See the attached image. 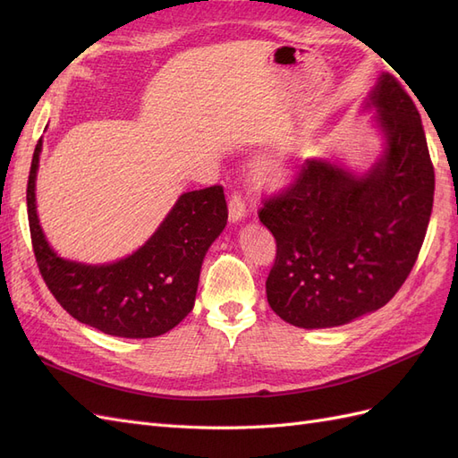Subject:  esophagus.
<instances>
[{
    "mask_svg": "<svg viewBox=\"0 0 458 458\" xmlns=\"http://www.w3.org/2000/svg\"><path fill=\"white\" fill-rule=\"evenodd\" d=\"M246 216V204L241 192H233L231 199H229V219L233 224H237V221L244 219Z\"/></svg>",
    "mask_w": 458,
    "mask_h": 458,
    "instance_id": "esophagus-1",
    "label": "esophagus"
}]
</instances>
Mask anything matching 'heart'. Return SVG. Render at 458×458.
I'll return each mask as SVG.
<instances>
[{
    "instance_id": "obj_1",
    "label": "heart",
    "mask_w": 458,
    "mask_h": 458,
    "mask_svg": "<svg viewBox=\"0 0 458 458\" xmlns=\"http://www.w3.org/2000/svg\"><path fill=\"white\" fill-rule=\"evenodd\" d=\"M271 175H273L275 179H283V177L286 175V170L281 168V165H273V168H271Z\"/></svg>"
}]
</instances>
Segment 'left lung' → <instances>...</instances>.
Listing matches in <instances>:
<instances>
[{"instance_id": "obj_1", "label": "left lung", "mask_w": 458, "mask_h": 458, "mask_svg": "<svg viewBox=\"0 0 458 458\" xmlns=\"http://www.w3.org/2000/svg\"><path fill=\"white\" fill-rule=\"evenodd\" d=\"M367 106L386 137L367 174L310 158L258 212L276 241L267 301L300 328L345 325L386 306L426 237L436 179L419 110L392 74L378 78Z\"/></svg>"}]
</instances>
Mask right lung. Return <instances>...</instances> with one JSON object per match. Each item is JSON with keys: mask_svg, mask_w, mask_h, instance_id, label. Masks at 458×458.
<instances>
[{"mask_svg": "<svg viewBox=\"0 0 458 458\" xmlns=\"http://www.w3.org/2000/svg\"><path fill=\"white\" fill-rule=\"evenodd\" d=\"M36 145L26 204L34 256L41 276L76 321L110 336L155 338L172 330L195 306L202 259L227 225L224 187L183 192L155 234L131 256L106 266H86L57 256L39 227Z\"/></svg>", "mask_w": 458, "mask_h": 458, "instance_id": "1", "label": "right lung"}]
</instances>
